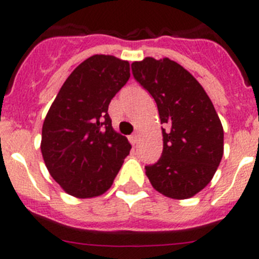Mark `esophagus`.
<instances>
[{
	"label": "esophagus",
	"mask_w": 259,
	"mask_h": 259,
	"mask_svg": "<svg viewBox=\"0 0 259 259\" xmlns=\"http://www.w3.org/2000/svg\"><path fill=\"white\" fill-rule=\"evenodd\" d=\"M128 139H130V143H131L132 145H136L137 141H139V135L134 134V135H131V136L128 137Z\"/></svg>",
	"instance_id": "esophagus-1"
}]
</instances>
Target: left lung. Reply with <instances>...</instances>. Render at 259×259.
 Returning a JSON list of instances; mask_svg holds the SVG:
<instances>
[{
    "instance_id": "left-lung-1",
    "label": "left lung",
    "mask_w": 259,
    "mask_h": 259,
    "mask_svg": "<svg viewBox=\"0 0 259 259\" xmlns=\"http://www.w3.org/2000/svg\"><path fill=\"white\" fill-rule=\"evenodd\" d=\"M135 79L154 98L163 136L157 163L145 166L153 188L185 200L202 191L223 157V127L205 89L168 58L146 57L131 65Z\"/></svg>"
}]
</instances>
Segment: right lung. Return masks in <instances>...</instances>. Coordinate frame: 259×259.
I'll return each instance as SVG.
<instances>
[{
    "label": "right lung",
    "instance_id": "add662e5",
    "mask_svg": "<svg viewBox=\"0 0 259 259\" xmlns=\"http://www.w3.org/2000/svg\"><path fill=\"white\" fill-rule=\"evenodd\" d=\"M130 75L128 61L89 57L66 79L45 116L42 158L53 179L74 197L104 194L130 154L131 144L114 131L107 113Z\"/></svg>",
    "mask_w": 259,
    "mask_h": 259
}]
</instances>
